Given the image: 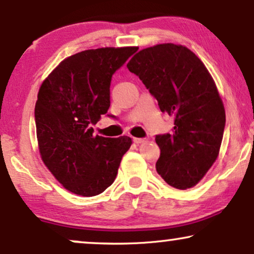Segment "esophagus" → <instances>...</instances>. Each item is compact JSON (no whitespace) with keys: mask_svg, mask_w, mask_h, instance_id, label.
Here are the masks:
<instances>
[{"mask_svg":"<svg viewBox=\"0 0 254 254\" xmlns=\"http://www.w3.org/2000/svg\"><path fill=\"white\" fill-rule=\"evenodd\" d=\"M133 140H134V142L137 143V145H140V143H143V142L147 141V140L143 139V137H134Z\"/></svg>","mask_w":254,"mask_h":254,"instance_id":"1","label":"esophagus"}]
</instances>
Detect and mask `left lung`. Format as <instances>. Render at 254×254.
I'll list each match as a JSON object with an SVG mask.
<instances>
[{
  "label": "left lung",
  "mask_w": 254,
  "mask_h": 254,
  "mask_svg": "<svg viewBox=\"0 0 254 254\" xmlns=\"http://www.w3.org/2000/svg\"><path fill=\"white\" fill-rule=\"evenodd\" d=\"M127 68L174 118L172 132L155 136L156 172L175 189L195 186L217 160L226 122L211 74L193 52L173 43L142 49Z\"/></svg>",
  "instance_id": "left-lung-1"
}]
</instances>
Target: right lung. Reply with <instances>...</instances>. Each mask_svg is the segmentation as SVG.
Masks as SVG:
<instances>
[{"instance_id": "right-lung-1", "label": "right lung", "mask_w": 254, "mask_h": 254, "mask_svg": "<svg viewBox=\"0 0 254 254\" xmlns=\"http://www.w3.org/2000/svg\"><path fill=\"white\" fill-rule=\"evenodd\" d=\"M136 47L89 49L64 59L41 84L35 105L42 161L64 189L94 196L111 186L129 136L103 137L90 127L111 106L113 74Z\"/></svg>"}]
</instances>
